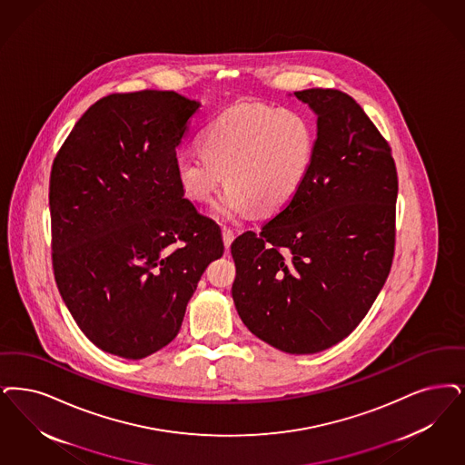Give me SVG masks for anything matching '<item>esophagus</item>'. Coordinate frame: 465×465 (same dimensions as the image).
Instances as JSON below:
<instances>
[{
    "mask_svg": "<svg viewBox=\"0 0 465 465\" xmlns=\"http://www.w3.org/2000/svg\"><path fill=\"white\" fill-rule=\"evenodd\" d=\"M235 239V235H233V232L230 230V228H223V243L224 247L228 249L230 245H232V242Z\"/></svg>",
    "mask_w": 465,
    "mask_h": 465,
    "instance_id": "1",
    "label": "esophagus"
}]
</instances>
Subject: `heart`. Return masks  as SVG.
<instances>
[{
  "mask_svg": "<svg viewBox=\"0 0 465 465\" xmlns=\"http://www.w3.org/2000/svg\"><path fill=\"white\" fill-rule=\"evenodd\" d=\"M203 150L176 159L186 195L209 203L226 174L216 216L239 220L254 209L279 213L298 195L315 157V131L298 112L242 102L218 114L201 133Z\"/></svg>",
  "mask_w": 465,
  "mask_h": 465,
  "instance_id": "obj_1",
  "label": "heart"
}]
</instances>
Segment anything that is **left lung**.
<instances>
[{
	"mask_svg": "<svg viewBox=\"0 0 465 465\" xmlns=\"http://www.w3.org/2000/svg\"><path fill=\"white\" fill-rule=\"evenodd\" d=\"M294 94L316 114L313 164L279 214L232 243V298L261 341L312 354L353 332L390 275L398 174L388 142L350 94Z\"/></svg>",
	"mask_w": 465,
	"mask_h": 465,
	"instance_id": "left-lung-1",
	"label": "left lung"
}]
</instances>
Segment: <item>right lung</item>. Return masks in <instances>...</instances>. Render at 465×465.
I'll list each match as a JSON object with an SVG mask.
<instances>
[{"instance_id":"obj_1","label":"right lung","mask_w":465,"mask_h":465,"mask_svg":"<svg viewBox=\"0 0 465 465\" xmlns=\"http://www.w3.org/2000/svg\"><path fill=\"white\" fill-rule=\"evenodd\" d=\"M201 104L143 90L100 98L58 150L50 176L60 296L96 348L142 360L167 346L222 230L185 199L176 147Z\"/></svg>"}]
</instances>
